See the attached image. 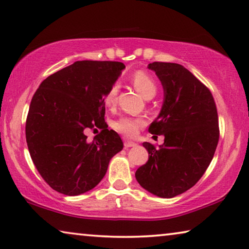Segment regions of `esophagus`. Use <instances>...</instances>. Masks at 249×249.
I'll return each mask as SVG.
<instances>
[{
    "label": "esophagus",
    "instance_id": "obj_1",
    "mask_svg": "<svg viewBox=\"0 0 249 249\" xmlns=\"http://www.w3.org/2000/svg\"><path fill=\"white\" fill-rule=\"evenodd\" d=\"M137 144L136 143H134V142H132V141H125L124 142V146H125V148H129V147H134V146H136Z\"/></svg>",
    "mask_w": 249,
    "mask_h": 249
}]
</instances>
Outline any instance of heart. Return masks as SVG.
I'll return each mask as SVG.
<instances>
[{
	"instance_id": "b5f03b06",
	"label": "heart",
	"mask_w": 249,
	"mask_h": 249,
	"mask_svg": "<svg viewBox=\"0 0 249 249\" xmlns=\"http://www.w3.org/2000/svg\"><path fill=\"white\" fill-rule=\"evenodd\" d=\"M131 83L134 88L140 92L142 95L146 98H152L155 96L157 92L156 83L154 78L148 73L144 71H136L135 73L131 75ZM117 93L118 89L116 85L110 86L109 89L106 92L104 96V103L107 107H113L115 106L117 101ZM144 124V121L142 118H134V117H121L114 124V128L117 132L123 134L125 136L133 137L136 135L137 131L142 125Z\"/></svg>"
}]
</instances>
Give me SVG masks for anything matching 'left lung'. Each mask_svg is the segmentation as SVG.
I'll list each match as a JSON object with an SVG mask.
<instances>
[{
  "label": "left lung",
  "mask_w": 249,
  "mask_h": 249,
  "mask_svg": "<svg viewBox=\"0 0 249 249\" xmlns=\"http://www.w3.org/2000/svg\"><path fill=\"white\" fill-rule=\"evenodd\" d=\"M164 89L159 116L148 132L164 136L159 148L144 142L148 160L135 173L146 191L172 198L194 186L214 157L219 140L218 115L211 90L176 63L154 62Z\"/></svg>",
  "instance_id": "8db88e82"
}]
</instances>
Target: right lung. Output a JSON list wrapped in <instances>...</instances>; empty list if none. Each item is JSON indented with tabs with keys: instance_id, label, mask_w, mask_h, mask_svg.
Segmentation results:
<instances>
[{
	"instance_id": "right-lung-1",
	"label": "right lung",
	"mask_w": 249,
	"mask_h": 249,
	"mask_svg": "<svg viewBox=\"0 0 249 249\" xmlns=\"http://www.w3.org/2000/svg\"><path fill=\"white\" fill-rule=\"evenodd\" d=\"M125 65L77 61L50 75L31 101L25 135L35 167L54 191L76 196L94 188L112 157L123 149L118 134L105 123L104 96ZM102 128L89 143L85 131Z\"/></svg>"
}]
</instances>
